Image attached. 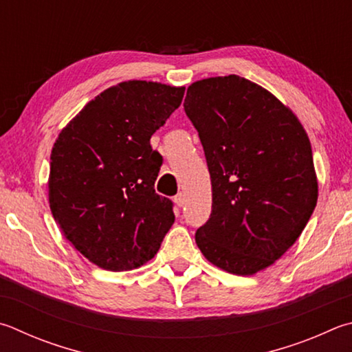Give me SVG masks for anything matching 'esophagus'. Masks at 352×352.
Instances as JSON below:
<instances>
[{
	"mask_svg": "<svg viewBox=\"0 0 352 352\" xmlns=\"http://www.w3.org/2000/svg\"><path fill=\"white\" fill-rule=\"evenodd\" d=\"M174 201H175V204L178 208H183L184 206V203H186V198H184V194H177L175 197H174Z\"/></svg>",
	"mask_w": 352,
	"mask_h": 352,
	"instance_id": "esophagus-1",
	"label": "esophagus"
}]
</instances>
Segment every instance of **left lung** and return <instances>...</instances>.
I'll list each match as a JSON object with an SVG mask.
<instances>
[{
	"instance_id": "left-lung-1",
	"label": "left lung",
	"mask_w": 352,
	"mask_h": 352,
	"mask_svg": "<svg viewBox=\"0 0 352 352\" xmlns=\"http://www.w3.org/2000/svg\"><path fill=\"white\" fill-rule=\"evenodd\" d=\"M183 106L212 184L197 246L235 276L263 271L296 243L317 204L308 133L289 107L239 75L192 82Z\"/></svg>"
}]
</instances>
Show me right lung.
<instances>
[{"instance_id": "right-lung-1", "label": "right lung", "mask_w": 352, "mask_h": 352, "mask_svg": "<svg viewBox=\"0 0 352 352\" xmlns=\"http://www.w3.org/2000/svg\"><path fill=\"white\" fill-rule=\"evenodd\" d=\"M184 87L118 82L60 132L50 154L49 204L75 249L101 270L148 263L175 220L155 194L162 155L151 137L182 104Z\"/></svg>"}]
</instances>
